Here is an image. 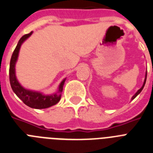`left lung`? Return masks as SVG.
Segmentation results:
<instances>
[{
    "label": "left lung",
    "instance_id": "8db88e82",
    "mask_svg": "<svg viewBox=\"0 0 153 153\" xmlns=\"http://www.w3.org/2000/svg\"><path fill=\"white\" fill-rule=\"evenodd\" d=\"M146 77H147V71L146 72V76H145V79H144V83H143V85L142 86V87H141V88L139 90V91H138L136 93H135V94L133 95L132 97H131V100H133V99H135V97H136L138 96V95H139V94H140L141 91H142V89L144 88V86H145V84H146Z\"/></svg>",
    "mask_w": 153,
    "mask_h": 153
}]
</instances>
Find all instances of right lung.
<instances>
[{
  "mask_svg": "<svg viewBox=\"0 0 153 153\" xmlns=\"http://www.w3.org/2000/svg\"><path fill=\"white\" fill-rule=\"evenodd\" d=\"M32 32H31L30 33L23 36L18 41V45H17L16 48H15L14 53L11 56L10 68H9V78H10V83H11V88H12L14 94L27 106L32 108H36V109H44V108H48L49 107L53 106L60 100L64 83L66 81V78H64L62 82L59 83L58 91L54 94L49 95L44 94L39 92V91L26 89L21 85V83L17 79L16 74H15V65H16L17 60H18L21 46L26 39H28L30 36H32Z\"/></svg>",
  "mask_w": 153,
  "mask_h": 153,
  "instance_id": "obj_1",
  "label": "right lung"
}]
</instances>
